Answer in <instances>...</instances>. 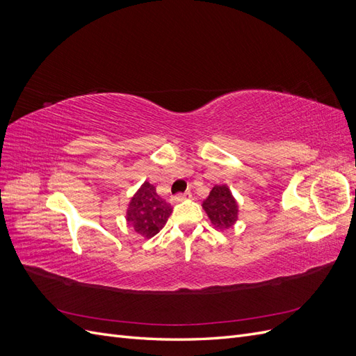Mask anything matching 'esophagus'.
I'll return each mask as SVG.
<instances>
[{
  "label": "esophagus",
  "mask_w": 356,
  "mask_h": 356,
  "mask_svg": "<svg viewBox=\"0 0 356 356\" xmlns=\"http://www.w3.org/2000/svg\"><path fill=\"white\" fill-rule=\"evenodd\" d=\"M188 197H191L190 193H178V195L172 196L170 200L174 202V203H178V202H182V200H186V199H188Z\"/></svg>",
  "instance_id": "esophagus-1"
}]
</instances>
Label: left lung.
<instances>
[{
  "mask_svg": "<svg viewBox=\"0 0 356 356\" xmlns=\"http://www.w3.org/2000/svg\"><path fill=\"white\" fill-rule=\"evenodd\" d=\"M202 207L218 230L230 229L238 220V202L227 186H215Z\"/></svg>",
  "mask_w": 356,
  "mask_h": 356,
  "instance_id": "8db88e82",
  "label": "left lung"
}]
</instances>
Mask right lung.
Returning a JSON list of instances; mask_svg holds the SVG:
<instances>
[{"mask_svg":"<svg viewBox=\"0 0 356 356\" xmlns=\"http://www.w3.org/2000/svg\"><path fill=\"white\" fill-rule=\"evenodd\" d=\"M170 213V203L157 195L154 186L144 182L129 203L127 222L138 234L144 238H153L163 229Z\"/></svg>","mask_w":356,"mask_h":356,"instance_id":"right-lung-1","label":"right lung"}]
</instances>
